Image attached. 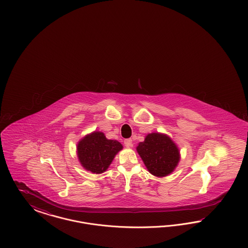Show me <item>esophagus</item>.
<instances>
[{
	"instance_id": "1",
	"label": "esophagus",
	"mask_w": 248,
	"mask_h": 248,
	"mask_svg": "<svg viewBox=\"0 0 248 248\" xmlns=\"http://www.w3.org/2000/svg\"><path fill=\"white\" fill-rule=\"evenodd\" d=\"M124 146H125L126 148H130V147H132V146H133L132 140H130V139H128V140H124Z\"/></svg>"
}]
</instances>
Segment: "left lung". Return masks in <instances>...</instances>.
Listing matches in <instances>:
<instances>
[{
	"label": "left lung",
	"instance_id": "left-lung-1",
	"mask_svg": "<svg viewBox=\"0 0 248 248\" xmlns=\"http://www.w3.org/2000/svg\"><path fill=\"white\" fill-rule=\"evenodd\" d=\"M137 151L150 171L156 177H165L177 166L179 153L176 144L165 135L149 134L140 142Z\"/></svg>",
	"mask_w": 248,
	"mask_h": 248
}]
</instances>
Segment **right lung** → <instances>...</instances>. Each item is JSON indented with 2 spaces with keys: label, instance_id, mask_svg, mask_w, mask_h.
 I'll list each match as a JSON object with an SVG mask.
<instances>
[{
  "label": "right lung",
  "instance_id": "1",
  "mask_svg": "<svg viewBox=\"0 0 248 248\" xmlns=\"http://www.w3.org/2000/svg\"><path fill=\"white\" fill-rule=\"evenodd\" d=\"M123 149L117 140H107L101 132L87 135L79 142L77 151L78 158L86 170L100 174L106 171L114 156Z\"/></svg>",
  "mask_w": 248,
  "mask_h": 248
}]
</instances>
